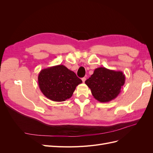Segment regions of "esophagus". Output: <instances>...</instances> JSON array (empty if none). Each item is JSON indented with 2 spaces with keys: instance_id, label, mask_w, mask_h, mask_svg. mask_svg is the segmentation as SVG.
Listing matches in <instances>:
<instances>
[{
  "instance_id": "34e87169",
  "label": "esophagus",
  "mask_w": 153,
  "mask_h": 153,
  "mask_svg": "<svg viewBox=\"0 0 153 153\" xmlns=\"http://www.w3.org/2000/svg\"><path fill=\"white\" fill-rule=\"evenodd\" d=\"M85 80H86V78H85V77H84V78H82V82H85Z\"/></svg>"
}]
</instances>
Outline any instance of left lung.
Wrapping results in <instances>:
<instances>
[{"label":"left lung","instance_id":"obj_1","mask_svg":"<svg viewBox=\"0 0 153 153\" xmlns=\"http://www.w3.org/2000/svg\"><path fill=\"white\" fill-rule=\"evenodd\" d=\"M125 79L122 71L101 67L95 69L93 74L85 83L96 100L105 103L117 98L124 84Z\"/></svg>","mask_w":153,"mask_h":153}]
</instances>
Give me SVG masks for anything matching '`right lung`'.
<instances>
[{"mask_svg":"<svg viewBox=\"0 0 153 153\" xmlns=\"http://www.w3.org/2000/svg\"><path fill=\"white\" fill-rule=\"evenodd\" d=\"M38 79L42 93L48 99L58 102L70 98L76 86L82 83L75 73L64 65L42 69Z\"/></svg>","mask_w":153,"mask_h":153,"instance_id":"1","label":"right lung"}]
</instances>
